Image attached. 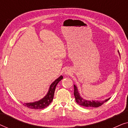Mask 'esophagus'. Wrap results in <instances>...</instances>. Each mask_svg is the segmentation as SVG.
<instances>
[{
  "instance_id": "1",
  "label": "esophagus",
  "mask_w": 128,
  "mask_h": 128,
  "mask_svg": "<svg viewBox=\"0 0 128 128\" xmlns=\"http://www.w3.org/2000/svg\"><path fill=\"white\" fill-rule=\"evenodd\" d=\"M71 73H72V70L70 69H69V68H66L65 70H64V74L66 75L70 74Z\"/></svg>"
}]
</instances>
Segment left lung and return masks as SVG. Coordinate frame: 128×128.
Wrapping results in <instances>:
<instances>
[{"instance_id":"1","label":"left lung","mask_w":128,"mask_h":128,"mask_svg":"<svg viewBox=\"0 0 128 128\" xmlns=\"http://www.w3.org/2000/svg\"><path fill=\"white\" fill-rule=\"evenodd\" d=\"M119 55H120L119 50H118ZM74 96L76 100V102L80 106H85V107H98L101 106L104 103L109 100L110 98H107L105 100H87L84 99L80 95L79 92L78 91V88L76 85L74 84Z\"/></svg>"}]
</instances>
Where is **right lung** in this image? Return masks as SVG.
Returning a JSON list of instances; mask_svg holds the SVG:
<instances>
[{"instance_id":"right-lung-1","label":"right lung","mask_w":128,"mask_h":128,"mask_svg":"<svg viewBox=\"0 0 128 128\" xmlns=\"http://www.w3.org/2000/svg\"><path fill=\"white\" fill-rule=\"evenodd\" d=\"M63 78L62 76H60L52 83L49 88L48 92L46 95L40 100L33 102H24L23 106L31 109H43L50 105L53 100L54 92L56 85Z\"/></svg>"}]
</instances>
